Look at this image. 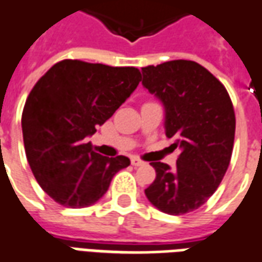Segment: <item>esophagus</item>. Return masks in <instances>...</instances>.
I'll return each mask as SVG.
<instances>
[{
	"label": "esophagus",
	"mask_w": 262,
	"mask_h": 262,
	"mask_svg": "<svg viewBox=\"0 0 262 262\" xmlns=\"http://www.w3.org/2000/svg\"><path fill=\"white\" fill-rule=\"evenodd\" d=\"M132 164H133V166H136V167H139V166H144L146 163H144L142 159H139V157H132Z\"/></svg>",
	"instance_id": "34e87169"
}]
</instances>
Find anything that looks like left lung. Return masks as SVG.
I'll return each mask as SVG.
<instances>
[{"label": "left lung", "mask_w": 262, "mask_h": 262, "mask_svg": "<svg viewBox=\"0 0 262 262\" xmlns=\"http://www.w3.org/2000/svg\"><path fill=\"white\" fill-rule=\"evenodd\" d=\"M143 86L164 106L166 136L180 155L176 167L151 162L156 179L144 190L163 213L183 215L201 207L220 186L231 160L233 102L224 85L194 61L142 68Z\"/></svg>", "instance_id": "8db88e82"}]
</instances>
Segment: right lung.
Returning <instances> with one entry per match:
<instances>
[{
  "mask_svg": "<svg viewBox=\"0 0 262 262\" xmlns=\"http://www.w3.org/2000/svg\"><path fill=\"white\" fill-rule=\"evenodd\" d=\"M140 80L137 68L63 59L29 92L21 119L27 160L42 190L61 206H92L130 164L126 156L96 153L88 137Z\"/></svg>",
  "mask_w": 262,
  "mask_h": 262,
  "instance_id": "right-lung-1",
  "label": "right lung"
}]
</instances>
